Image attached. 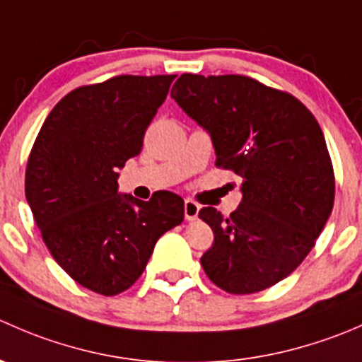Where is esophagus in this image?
<instances>
[{
  "instance_id": "1",
  "label": "esophagus",
  "mask_w": 362,
  "mask_h": 362,
  "mask_svg": "<svg viewBox=\"0 0 362 362\" xmlns=\"http://www.w3.org/2000/svg\"><path fill=\"white\" fill-rule=\"evenodd\" d=\"M199 214V204L194 203L192 199H185L184 203V215L187 221H196Z\"/></svg>"
}]
</instances>
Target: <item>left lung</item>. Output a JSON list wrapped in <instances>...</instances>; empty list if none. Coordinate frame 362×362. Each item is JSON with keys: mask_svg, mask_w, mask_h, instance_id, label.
<instances>
[{"mask_svg": "<svg viewBox=\"0 0 362 362\" xmlns=\"http://www.w3.org/2000/svg\"><path fill=\"white\" fill-rule=\"evenodd\" d=\"M171 98L210 134L215 164L242 178V203L229 217L199 210L214 231L204 273L231 294L275 286L313 249L333 210V164L319 122L293 94L243 75L184 73Z\"/></svg>", "mask_w": 362, "mask_h": 362, "instance_id": "8db88e82", "label": "left lung"}]
</instances>
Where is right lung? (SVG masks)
Masks as SVG:
<instances>
[{
  "mask_svg": "<svg viewBox=\"0 0 362 362\" xmlns=\"http://www.w3.org/2000/svg\"><path fill=\"white\" fill-rule=\"evenodd\" d=\"M175 75H120L66 94L43 122L25 168V199L57 264L86 289L115 296L144 273L156 242L184 221L170 191L140 202L119 194V170Z\"/></svg>",
  "mask_w": 362,
  "mask_h": 362,
  "instance_id": "add662e5",
  "label": "right lung"
}]
</instances>
